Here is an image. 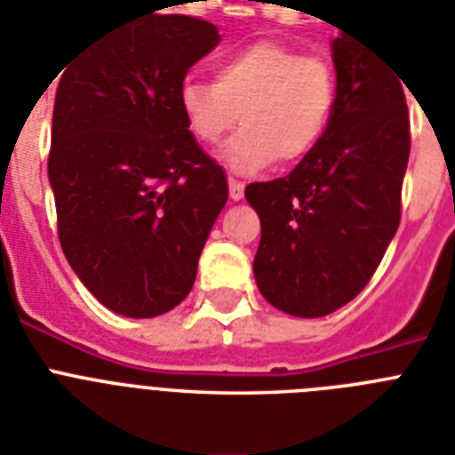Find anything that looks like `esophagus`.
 Masks as SVG:
<instances>
[{
    "mask_svg": "<svg viewBox=\"0 0 455 455\" xmlns=\"http://www.w3.org/2000/svg\"><path fill=\"white\" fill-rule=\"evenodd\" d=\"M228 185H230V199H235V202H239V199L244 197V183L242 180H237V178H228Z\"/></svg>",
    "mask_w": 455,
    "mask_h": 455,
    "instance_id": "esophagus-1",
    "label": "esophagus"
}]
</instances>
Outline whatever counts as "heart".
Here are the masks:
<instances>
[{"instance_id":"heart-1","label":"heart","mask_w":455,"mask_h":455,"mask_svg":"<svg viewBox=\"0 0 455 455\" xmlns=\"http://www.w3.org/2000/svg\"><path fill=\"white\" fill-rule=\"evenodd\" d=\"M336 72L324 58L300 56L279 42H256L213 65V82L185 79L178 108L190 136L216 145L244 124L220 157L235 171L296 164L324 138L336 110Z\"/></svg>"}]
</instances>
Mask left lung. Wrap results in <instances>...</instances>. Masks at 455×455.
Segmentation results:
<instances>
[{
  "label": "left lung",
  "instance_id": "1",
  "mask_svg": "<svg viewBox=\"0 0 455 455\" xmlns=\"http://www.w3.org/2000/svg\"><path fill=\"white\" fill-rule=\"evenodd\" d=\"M331 51L338 98L322 143L286 178L244 190L260 218L256 284L293 317L331 315L369 284L399 228L411 150L397 75L345 30Z\"/></svg>",
  "mask_w": 455,
  "mask_h": 455
}]
</instances>
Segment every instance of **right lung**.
I'll return each mask as SVG.
<instances>
[{
    "mask_svg": "<svg viewBox=\"0 0 455 455\" xmlns=\"http://www.w3.org/2000/svg\"><path fill=\"white\" fill-rule=\"evenodd\" d=\"M220 42L192 16L129 18L58 82L49 183L58 239L108 310L148 319L190 293L228 202L225 171L185 126L178 89Z\"/></svg>",
    "mask_w": 455,
    "mask_h": 455,
    "instance_id": "obj_1",
    "label": "right lung"
}]
</instances>
